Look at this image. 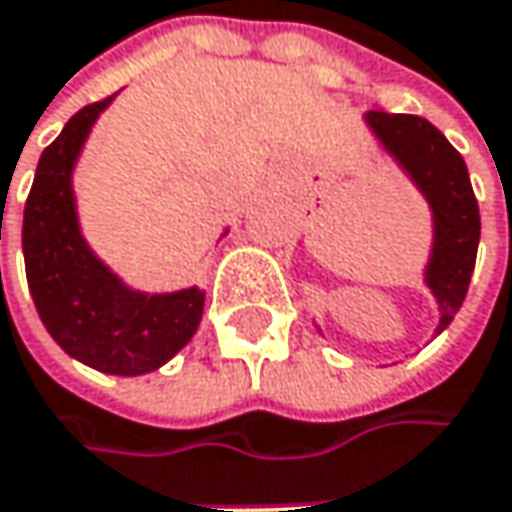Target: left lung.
<instances>
[{"instance_id": "1", "label": "left lung", "mask_w": 512, "mask_h": 512, "mask_svg": "<svg viewBox=\"0 0 512 512\" xmlns=\"http://www.w3.org/2000/svg\"><path fill=\"white\" fill-rule=\"evenodd\" d=\"M365 126L410 176L433 215V247L424 268V286L436 297V336L460 312L475 271L480 241V212L469 167L448 138L416 114H389L383 108L365 111Z\"/></svg>"}]
</instances>
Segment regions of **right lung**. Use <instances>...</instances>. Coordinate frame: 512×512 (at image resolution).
<instances>
[{"label": "right lung", "instance_id": "right-lung-1", "mask_svg": "<svg viewBox=\"0 0 512 512\" xmlns=\"http://www.w3.org/2000/svg\"><path fill=\"white\" fill-rule=\"evenodd\" d=\"M111 99L76 111L43 150L23 215V256L37 315L61 351L102 374L138 377L161 368L191 342L206 291L191 286L150 294L129 288L82 235L73 170Z\"/></svg>", "mask_w": 512, "mask_h": 512}]
</instances>
